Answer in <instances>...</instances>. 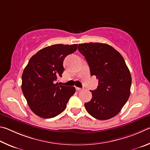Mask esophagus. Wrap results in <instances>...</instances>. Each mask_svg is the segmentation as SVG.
Returning a JSON list of instances; mask_svg holds the SVG:
<instances>
[{
  "mask_svg": "<svg viewBox=\"0 0 150 150\" xmlns=\"http://www.w3.org/2000/svg\"><path fill=\"white\" fill-rule=\"evenodd\" d=\"M76 90L77 91H80V90H82V89L80 88H78V87H76Z\"/></svg>",
  "mask_w": 150,
  "mask_h": 150,
  "instance_id": "34e87169",
  "label": "esophagus"
}]
</instances>
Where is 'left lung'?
I'll return each mask as SVG.
<instances>
[{
    "label": "left lung",
    "instance_id": "8db88e82",
    "mask_svg": "<svg viewBox=\"0 0 150 150\" xmlns=\"http://www.w3.org/2000/svg\"><path fill=\"white\" fill-rule=\"evenodd\" d=\"M85 57L91 76L98 86L91 91L92 98L84 104L88 113L98 120H107L119 113L130 94L132 83L129 69L122 55L109 45L89 43L78 45Z\"/></svg>",
    "mask_w": 150,
    "mask_h": 150
}]
</instances>
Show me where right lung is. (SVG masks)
<instances>
[{
  "label": "right lung",
  "mask_w": 150,
  "mask_h": 150,
  "mask_svg": "<svg viewBox=\"0 0 150 150\" xmlns=\"http://www.w3.org/2000/svg\"><path fill=\"white\" fill-rule=\"evenodd\" d=\"M78 44H57L41 49L31 58L23 70L22 90L34 113L43 119L64 111L74 87L59 86L57 78L64 71L63 60L77 50Z\"/></svg>",
  "instance_id": "right-lung-1"
}]
</instances>
